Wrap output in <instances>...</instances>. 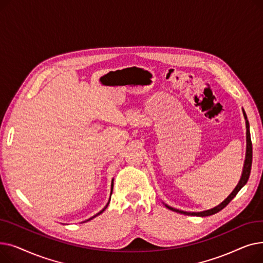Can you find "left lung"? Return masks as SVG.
<instances>
[{"label": "left lung", "mask_w": 263, "mask_h": 263, "mask_svg": "<svg viewBox=\"0 0 263 263\" xmlns=\"http://www.w3.org/2000/svg\"><path fill=\"white\" fill-rule=\"evenodd\" d=\"M243 115H244V118H245V123H246V154H245V160H244V165H243V171H242V175H241V178L240 180L237 184V186L233 189V191L230 193V194L228 195V197L220 202V204H218L217 206H214V208H211L209 210H204V211H200V212H187V211H182V210H179V209H176V208H173V206L164 203V205L166 206L167 209L172 210V211H175L177 213H181V214H184V215H194V216H200V217H203V216H209V215H213L215 213H217L218 211L222 210L223 208H225V206L234 198L236 197V195L239 193V191L247 183V180L248 178H250V175H251V170H252V161H253V146H252V140H251V133H250V123H248V120H247V116L244 112L243 109Z\"/></svg>", "instance_id": "left-lung-1"}]
</instances>
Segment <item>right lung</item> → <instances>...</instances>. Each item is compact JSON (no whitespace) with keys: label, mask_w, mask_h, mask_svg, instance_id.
Listing matches in <instances>:
<instances>
[{"label":"right lung","mask_w":263,"mask_h":263,"mask_svg":"<svg viewBox=\"0 0 263 263\" xmlns=\"http://www.w3.org/2000/svg\"><path fill=\"white\" fill-rule=\"evenodd\" d=\"M113 186H114V179H112V184H110V194L109 195H112V193H113ZM109 200H110V196H109V199H108V201H107V203L105 204V206H104V208L100 211V212H98V213H97V214H95L93 216H91V217H89L88 219H86V220H84V222H82V223H86V222H88V220H90V219H92V218H95L96 216H98V215H100L106 208H107V205H108V203H109Z\"/></svg>","instance_id":"1"}]
</instances>
